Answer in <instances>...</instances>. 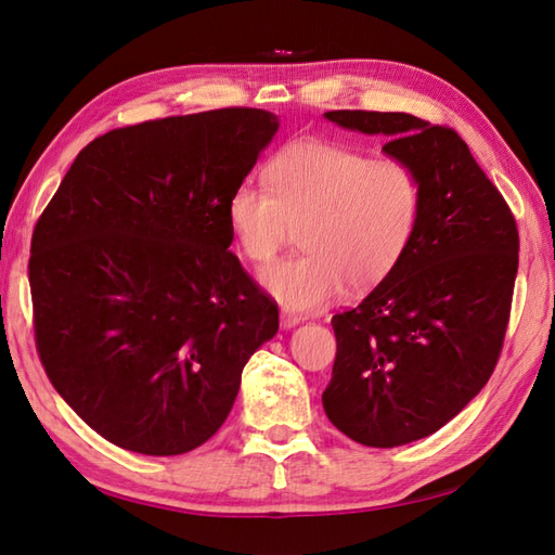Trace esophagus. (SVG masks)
<instances>
[{
    "label": "esophagus",
    "mask_w": 555,
    "mask_h": 555,
    "mask_svg": "<svg viewBox=\"0 0 555 555\" xmlns=\"http://www.w3.org/2000/svg\"><path fill=\"white\" fill-rule=\"evenodd\" d=\"M300 324V317L298 314H292V312H282L280 314V326L282 328H294Z\"/></svg>",
    "instance_id": "obj_1"
}]
</instances>
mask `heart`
<instances>
[{"instance_id":"obj_1","label":"heart","mask_w":555,"mask_h":555,"mask_svg":"<svg viewBox=\"0 0 555 555\" xmlns=\"http://www.w3.org/2000/svg\"><path fill=\"white\" fill-rule=\"evenodd\" d=\"M268 184L229 194L233 245L255 263L271 261L294 227L306 255L259 273L282 308L314 312L351 289H373L405 257L422 215V184L408 164L373 159L335 141L298 139L268 164Z\"/></svg>"}]
</instances>
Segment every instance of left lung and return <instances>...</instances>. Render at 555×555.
<instances>
[{
	"mask_svg": "<svg viewBox=\"0 0 555 555\" xmlns=\"http://www.w3.org/2000/svg\"><path fill=\"white\" fill-rule=\"evenodd\" d=\"M328 122L389 141L422 184L405 257L354 310L333 317L338 354L322 396L331 424L391 449L449 424L498 363L518 271L505 198L453 129L408 113L328 111Z\"/></svg>",
	"mask_w": 555,
	"mask_h": 555,
	"instance_id": "obj_1",
	"label": "left lung"
}]
</instances>
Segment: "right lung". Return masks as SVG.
Segmentation results:
<instances>
[{
    "instance_id": "add662e5",
    "label": "right lung",
    "mask_w": 555,
    "mask_h": 555,
    "mask_svg": "<svg viewBox=\"0 0 555 555\" xmlns=\"http://www.w3.org/2000/svg\"><path fill=\"white\" fill-rule=\"evenodd\" d=\"M280 117L220 108L113 129L82 147L31 236L48 379L108 442L178 456L227 422L278 308L231 255L229 194Z\"/></svg>"
}]
</instances>
